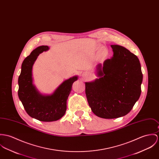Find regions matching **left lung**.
I'll return each instance as SVG.
<instances>
[{
    "mask_svg": "<svg viewBox=\"0 0 159 159\" xmlns=\"http://www.w3.org/2000/svg\"><path fill=\"white\" fill-rule=\"evenodd\" d=\"M114 55L97 66L100 77L86 83V95L92 112L102 118L128 114L141 94L143 74L139 58L126 48L112 45Z\"/></svg>",
    "mask_w": 159,
    "mask_h": 159,
    "instance_id": "obj_1",
    "label": "left lung"
}]
</instances>
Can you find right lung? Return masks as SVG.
Returning a JSON list of instances; mask_svg holds the SVG:
<instances>
[{
    "label": "right lung",
    "instance_id": "add662e5",
    "mask_svg": "<svg viewBox=\"0 0 159 159\" xmlns=\"http://www.w3.org/2000/svg\"><path fill=\"white\" fill-rule=\"evenodd\" d=\"M48 50L47 45L39 46L25 58L18 78V96L27 113L41 121H57L63 116L67 109V100L76 76L63 82L50 95H43L33 84L32 67L39 55Z\"/></svg>",
    "mask_w": 159,
    "mask_h": 159
}]
</instances>
